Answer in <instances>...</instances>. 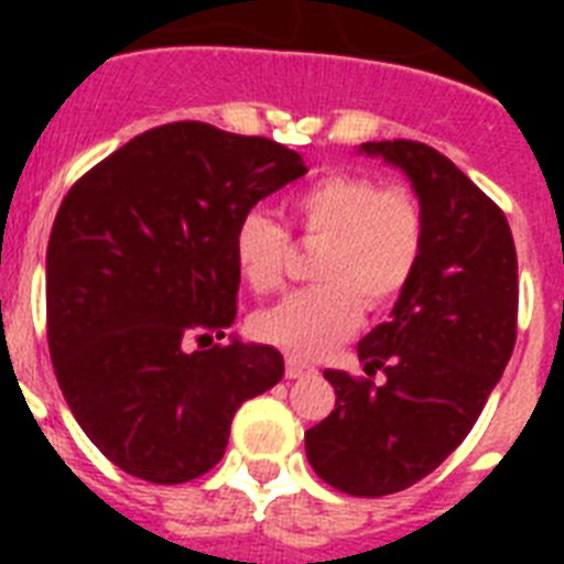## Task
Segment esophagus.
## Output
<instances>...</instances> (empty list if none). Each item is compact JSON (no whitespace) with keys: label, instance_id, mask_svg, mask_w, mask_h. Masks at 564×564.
Wrapping results in <instances>:
<instances>
[{"label":"esophagus","instance_id":"obj_1","mask_svg":"<svg viewBox=\"0 0 564 564\" xmlns=\"http://www.w3.org/2000/svg\"><path fill=\"white\" fill-rule=\"evenodd\" d=\"M313 366H310V362H301V360H295V357H286V377H290V380H301V377H310L313 375Z\"/></svg>","mask_w":564,"mask_h":564}]
</instances>
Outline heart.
<instances>
[{
  "mask_svg": "<svg viewBox=\"0 0 564 564\" xmlns=\"http://www.w3.org/2000/svg\"><path fill=\"white\" fill-rule=\"evenodd\" d=\"M307 246L318 248L313 281L251 318L260 343L295 360H313L354 334L362 304L383 310L401 299L424 251V210L406 187H383L369 175H325L290 198ZM230 254L248 290L272 292L290 263V234L269 213L237 221Z\"/></svg>",
  "mask_w": 564,
  "mask_h": 564,
  "instance_id": "1",
  "label": "heart"
}]
</instances>
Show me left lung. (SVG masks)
I'll use <instances>...</instances> for the list:
<instances>
[{
    "label": "left lung",
    "instance_id": "left-lung-1",
    "mask_svg": "<svg viewBox=\"0 0 564 564\" xmlns=\"http://www.w3.org/2000/svg\"><path fill=\"white\" fill-rule=\"evenodd\" d=\"M406 172L424 251L392 316L360 345L362 371L327 369L336 406L304 433L313 471L354 498H383L436 471L480 419L516 348L518 257L498 204L415 140L362 143ZM380 370L387 377L375 384Z\"/></svg>",
    "mask_w": 564,
    "mask_h": 564
}]
</instances>
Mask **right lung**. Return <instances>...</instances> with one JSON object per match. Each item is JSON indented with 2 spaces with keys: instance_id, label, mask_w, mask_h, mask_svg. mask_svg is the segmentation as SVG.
Segmentation results:
<instances>
[{
  "instance_id": "1",
  "label": "right lung",
  "mask_w": 564,
  "mask_h": 564,
  "mask_svg": "<svg viewBox=\"0 0 564 564\" xmlns=\"http://www.w3.org/2000/svg\"><path fill=\"white\" fill-rule=\"evenodd\" d=\"M307 172L299 152L207 122L128 140L73 184L46 248L48 354L90 442L140 480L202 477L234 412L283 377L237 318V221Z\"/></svg>"
}]
</instances>
